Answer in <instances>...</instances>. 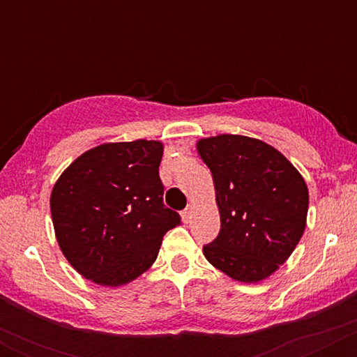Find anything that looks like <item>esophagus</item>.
Here are the masks:
<instances>
[{
	"label": "esophagus",
	"mask_w": 357,
	"mask_h": 357,
	"mask_svg": "<svg viewBox=\"0 0 357 357\" xmlns=\"http://www.w3.org/2000/svg\"><path fill=\"white\" fill-rule=\"evenodd\" d=\"M181 216H183L184 223H188V221H190L191 216H192V206H188L186 210H184V211L181 213Z\"/></svg>",
	"instance_id": "esophagus-1"
}]
</instances>
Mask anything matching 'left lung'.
I'll list each match as a JSON object with an SVG mask.
<instances>
[{
    "label": "left lung",
    "mask_w": 357,
    "mask_h": 357,
    "mask_svg": "<svg viewBox=\"0 0 357 357\" xmlns=\"http://www.w3.org/2000/svg\"><path fill=\"white\" fill-rule=\"evenodd\" d=\"M198 153L215 183L221 228L203 253L213 267L245 284L278 268L305 230L309 190L275 147L247 136L202 139Z\"/></svg>",
    "instance_id": "left-lung-1"
}]
</instances>
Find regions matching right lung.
<instances>
[{"mask_svg":"<svg viewBox=\"0 0 357 357\" xmlns=\"http://www.w3.org/2000/svg\"><path fill=\"white\" fill-rule=\"evenodd\" d=\"M162 144L139 139L87 151L53 186L56 241L80 275L119 287L144 273L162 236L181 223L162 203Z\"/></svg>","mask_w":357,"mask_h":357,"instance_id":"add662e5","label":"right lung"}]
</instances>
